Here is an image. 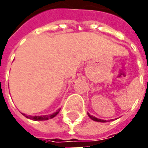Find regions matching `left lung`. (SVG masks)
<instances>
[{
	"instance_id": "1",
	"label": "left lung",
	"mask_w": 148,
	"mask_h": 148,
	"mask_svg": "<svg viewBox=\"0 0 148 148\" xmlns=\"http://www.w3.org/2000/svg\"><path fill=\"white\" fill-rule=\"evenodd\" d=\"M88 115L89 116L90 119H92V120H94V121H97V122H106V120H101V119H97V118H96L95 116H92V115H90L89 113H88Z\"/></svg>"
}]
</instances>
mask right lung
<instances>
[{
	"mask_svg": "<svg viewBox=\"0 0 148 148\" xmlns=\"http://www.w3.org/2000/svg\"><path fill=\"white\" fill-rule=\"evenodd\" d=\"M59 111H60V110H58L56 112H54L52 115H42V116H31V115H26L25 114H23L26 118H28V119H30V120H36V121H38V120H47L49 119H52L53 117H55L56 115H57L59 113Z\"/></svg>",
	"mask_w": 148,
	"mask_h": 148,
	"instance_id": "1",
	"label": "right lung"
}]
</instances>
